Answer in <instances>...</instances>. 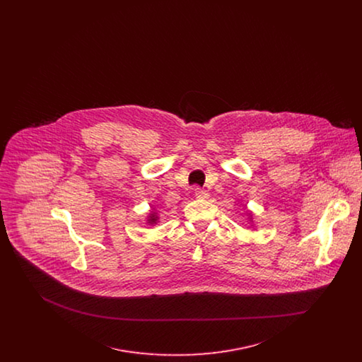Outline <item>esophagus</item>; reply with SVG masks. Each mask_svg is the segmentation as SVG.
Instances as JSON below:
<instances>
[{
  "label": "esophagus",
  "mask_w": 362,
  "mask_h": 362,
  "mask_svg": "<svg viewBox=\"0 0 362 362\" xmlns=\"http://www.w3.org/2000/svg\"><path fill=\"white\" fill-rule=\"evenodd\" d=\"M194 195H195L198 199H206L207 197H209L207 191L199 189V187H197V189H194Z\"/></svg>",
  "instance_id": "1"
}]
</instances>
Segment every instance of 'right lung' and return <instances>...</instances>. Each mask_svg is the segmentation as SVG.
I'll return each mask as SVG.
<instances>
[{"label":"right lung","instance_id":"1","mask_svg":"<svg viewBox=\"0 0 362 362\" xmlns=\"http://www.w3.org/2000/svg\"><path fill=\"white\" fill-rule=\"evenodd\" d=\"M151 224H156V221H157V217H156V213H152L151 216H149V220H148Z\"/></svg>","mask_w":362,"mask_h":362}]
</instances>
